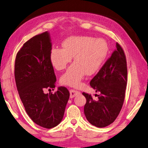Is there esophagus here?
Returning <instances> with one entry per match:
<instances>
[{"label": "esophagus", "instance_id": "34e87169", "mask_svg": "<svg viewBox=\"0 0 148 148\" xmlns=\"http://www.w3.org/2000/svg\"><path fill=\"white\" fill-rule=\"evenodd\" d=\"M78 93H79V92L78 91L74 90H70V98H73L77 94H78Z\"/></svg>", "mask_w": 148, "mask_h": 148}]
</instances>
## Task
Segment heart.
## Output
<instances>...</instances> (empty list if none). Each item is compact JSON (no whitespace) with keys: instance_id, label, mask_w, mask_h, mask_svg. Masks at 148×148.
I'll use <instances>...</instances> for the list:
<instances>
[{"instance_id":"heart-1","label":"heart","mask_w":148,"mask_h":148,"mask_svg":"<svg viewBox=\"0 0 148 148\" xmlns=\"http://www.w3.org/2000/svg\"><path fill=\"white\" fill-rule=\"evenodd\" d=\"M62 49H53L49 58L55 69H65L74 57V63L60 77L63 85L77 87L84 76H93L99 71L107 60L109 52L106 40L88 36H72L62 43Z\"/></svg>"}]
</instances>
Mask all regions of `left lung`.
<instances>
[{
  "mask_svg": "<svg viewBox=\"0 0 148 148\" xmlns=\"http://www.w3.org/2000/svg\"><path fill=\"white\" fill-rule=\"evenodd\" d=\"M116 49L90 82V86L99 92L97 101L83 93L86 99L84 114L91 125L103 128L113 123L123 107L127 82V66L123 49L116 43Z\"/></svg>",
  "mask_w": 148,
  "mask_h": 148,
  "instance_id": "left-lung-1",
  "label": "left lung"
}]
</instances>
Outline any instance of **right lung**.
Returning <instances> with one entry per match:
<instances>
[{"mask_svg": "<svg viewBox=\"0 0 148 148\" xmlns=\"http://www.w3.org/2000/svg\"><path fill=\"white\" fill-rule=\"evenodd\" d=\"M51 49L48 32L33 37L18 52L14 66L16 87L25 111L35 123L46 128L62 121L70 97L62 86L53 94L44 92L55 88L57 81L49 58Z\"/></svg>", "mask_w": 148, "mask_h": 148, "instance_id": "1", "label": "right lung"}]
</instances>
